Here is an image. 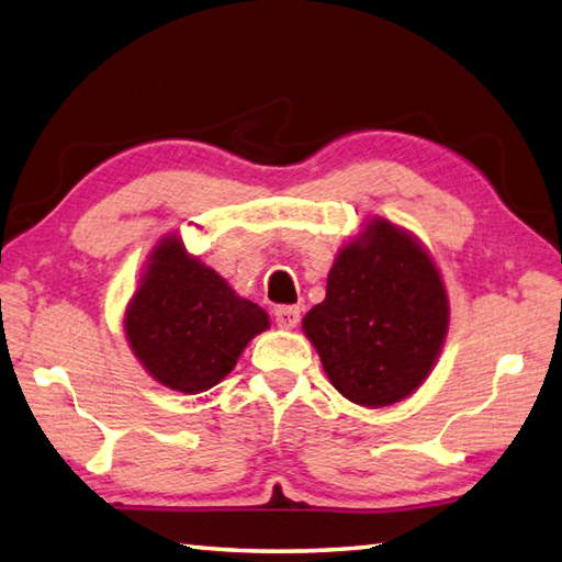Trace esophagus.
I'll list each match as a JSON object with an SVG mask.
<instances>
[{
	"label": "esophagus",
	"mask_w": 562,
	"mask_h": 562,
	"mask_svg": "<svg viewBox=\"0 0 562 562\" xmlns=\"http://www.w3.org/2000/svg\"><path fill=\"white\" fill-rule=\"evenodd\" d=\"M274 321L280 328H294L300 324V306H278L274 308Z\"/></svg>",
	"instance_id": "1"
}]
</instances>
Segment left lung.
<instances>
[{"instance_id": "8db88e82", "label": "left lung", "mask_w": 562, "mask_h": 562, "mask_svg": "<svg viewBox=\"0 0 562 562\" xmlns=\"http://www.w3.org/2000/svg\"><path fill=\"white\" fill-rule=\"evenodd\" d=\"M302 328L345 398L384 408L432 372L449 330L445 280L411 232L372 217L338 250Z\"/></svg>"}]
</instances>
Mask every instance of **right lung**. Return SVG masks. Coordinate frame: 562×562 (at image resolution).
I'll use <instances>...</instances> for the list:
<instances>
[{
	"instance_id": "obj_1",
	"label": "right lung",
	"mask_w": 562,
	"mask_h": 562,
	"mask_svg": "<svg viewBox=\"0 0 562 562\" xmlns=\"http://www.w3.org/2000/svg\"><path fill=\"white\" fill-rule=\"evenodd\" d=\"M130 350L161 386L202 393L232 372L270 316L190 256L181 236L151 248L123 318Z\"/></svg>"
}]
</instances>
